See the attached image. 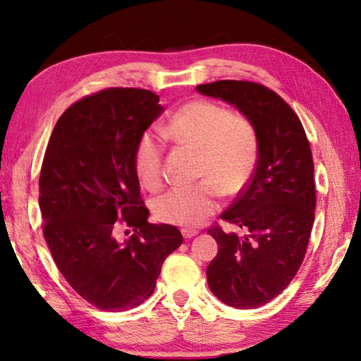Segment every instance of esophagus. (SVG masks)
I'll use <instances>...</instances> for the list:
<instances>
[{"label":"esophagus","instance_id":"esophagus-1","mask_svg":"<svg viewBox=\"0 0 361 361\" xmlns=\"http://www.w3.org/2000/svg\"><path fill=\"white\" fill-rule=\"evenodd\" d=\"M197 233H199V231L196 228H182V235H183V238H187V239L195 238Z\"/></svg>","mask_w":361,"mask_h":361}]
</instances>
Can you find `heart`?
<instances>
[{"instance_id": "heart-1", "label": "heart", "mask_w": 361, "mask_h": 361, "mask_svg": "<svg viewBox=\"0 0 361 361\" xmlns=\"http://www.w3.org/2000/svg\"><path fill=\"white\" fill-rule=\"evenodd\" d=\"M168 139L199 149V178L195 185L174 187L154 199L159 221L193 227L218 208L221 191L231 196L244 188L258 159V133L252 120L208 100L182 105L164 128ZM133 168L145 188L154 191L164 183V145L153 131L139 135Z\"/></svg>"}]
</instances>
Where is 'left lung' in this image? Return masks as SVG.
<instances>
[{"label":"left lung","mask_w":361,"mask_h":361,"mask_svg":"<svg viewBox=\"0 0 361 361\" xmlns=\"http://www.w3.org/2000/svg\"><path fill=\"white\" fill-rule=\"evenodd\" d=\"M196 91L236 106L258 133L252 179L221 214L244 235L207 230L219 245L207 281L231 307H261L290 284L307 250L317 205L307 135L293 109L264 85L219 80Z\"/></svg>","instance_id":"8db88e82"}]
</instances>
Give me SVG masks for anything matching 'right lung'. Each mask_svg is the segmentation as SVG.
Masks as SVG:
<instances>
[{"label": "right lung", "mask_w": 361, "mask_h": 361, "mask_svg": "<svg viewBox=\"0 0 361 361\" xmlns=\"http://www.w3.org/2000/svg\"><path fill=\"white\" fill-rule=\"evenodd\" d=\"M164 108L139 87H109L59 118L39 173L43 235L69 286L94 307L123 312L154 292L165 258L183 238L149 224L133 153ZM133 235L118 238V230Z\"/></svg>", "instance_id": "1"}]
</instances>
